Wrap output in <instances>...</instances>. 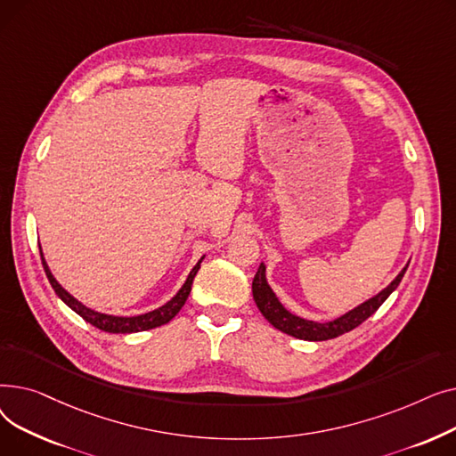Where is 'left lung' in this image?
Masks as SVG:
<instances>
[{
  "instance_id": "left-lung-1",
  "label": "left lung",
  "mask_w": 456,
  "mask_h": 456,
  "mask_svg": "<svg viewBox=\"0 0 456 456\" xmlns=\"http://www.w3.org/2000/svg\"><path fill=\"white\" fill-rule=\"evenodd\" d=\"M406 268L404 266L399 275L387 286L385 290H380L377 296H373L371 299L364 301L362 305H358L356 308L349 310L347 314L327 322V323H318V322H310L305 318H299L296 314H292L290 310H286L282 306V303L277 299V296L273 294V290L270 289V284L266 281V266L265 262H260V266L256 270V275L253 279V299L258 306V310L262 313L275 329L290 334L294 338L299 340H310V342H322V340H330L337 338L344 332L353 330L354 327L361 325L362 322H366L375 310L388 299V296L397 289Z\"/></svg>"
}]
</instances>
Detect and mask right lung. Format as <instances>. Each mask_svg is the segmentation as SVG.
I'll return each mask as SVG.
<instances>
[{
	"mask_svg": "<svg viewBox=\"0 0 456 456\" xmlns=\"http://www.w3.org/2000/svg\"><path fill=\"white\" fill-rule=\"evenodd\" d=\"M40 256H42V266H44V272L47 275V281H50V284L53 286L55 294L71 308L74 313H77L85 322H88L90 325L98 327L105 332H122V334H127V332H140V330H148V329H155V327H160L164 323H167L170 320H174L177 316L179 310L183 308V305L186 303L188 296H190V290H191V282H194V277L201 266V260L198 262V265L191 268L190 275L186 277L184 284L181 286V290L167 301L166 305L151 310V313H146V314H140V316H131V318H124V316H110V314H102V313H95V310L85 306L83 303H79L74 296H69L62 286L57 282V279L53 277V273L50 272V268H47L45 260H44V255H42V248H40Z\"/></svg>",
	"mask_w": 456,
	"mask_h": 456,
	"instance_id": "obj_1",
	"label": "right lung"
}]
</instances>
